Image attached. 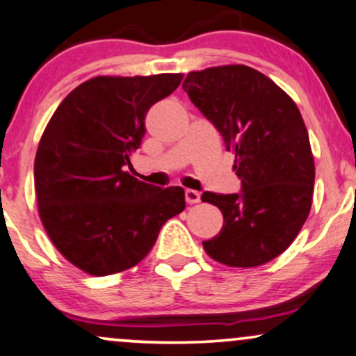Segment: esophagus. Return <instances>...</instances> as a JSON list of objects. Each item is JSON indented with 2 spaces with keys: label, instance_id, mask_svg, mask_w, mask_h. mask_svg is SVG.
Returning a JSON list of instances; mask_svg holds the SVG:
<instances>
[{
  "label": "esophagus",
  "instance_id": "esophagus-1",
  "mask_svg": "<svg viewBox=\"0 0 356 356\" xmlns=\"http://www.w3.org/2000/svg\"><path fill=\"white\" fill-rule=\"evenodd\" d=\"M185 200L188 204H195V203H200V193L195 190H186L185 191Z\"/></svg>",
  "mask_w": 356,
  "mask_h": 356
}]
</instances>
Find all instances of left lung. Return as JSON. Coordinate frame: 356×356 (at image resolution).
<instances>
[{
  "label": "left lung",
  "instance_id": "left-lung-1",
  "mask_svg": "<svg viewBox=\"0 0 356 356\" xmlns=\"http://www.w3.org/2000/svg\"><path fill=\"white\" fill-rule=\"evenodd\" d=\"M183 90L235 153L241 179L240 193L202 195L223 213V228L203 241L204 252L236 268L268 263L293 243L312 208L315 161L298 106L245 65L191 71Z\"/></svg>",
  "mask_w": 356,
  "mask_h": 356
}]
</instances>
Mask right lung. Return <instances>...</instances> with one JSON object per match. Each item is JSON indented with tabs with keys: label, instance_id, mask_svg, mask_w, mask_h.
Returning <instances> with one entry per match:
<instances>
[{
	"label": "right lung",
	"instance_id": "obj_1",
	"mask_svg": "<svg viewBox=\"0 0 356 356\" xmlns=\"http://www.w3.org/2000/svg\"><path fill=\"white\" fill-rule=\"evenodd\" d=\"M181 79V73L91 78L46 124L35 158L38 211L58 252L88 275L138 265L166 220L185 210L181 186H149L124 170L145 136L146 113Z\"/></svg>",
	"mask_w": 356,
	"mask_h": 356
}]
</instances>
